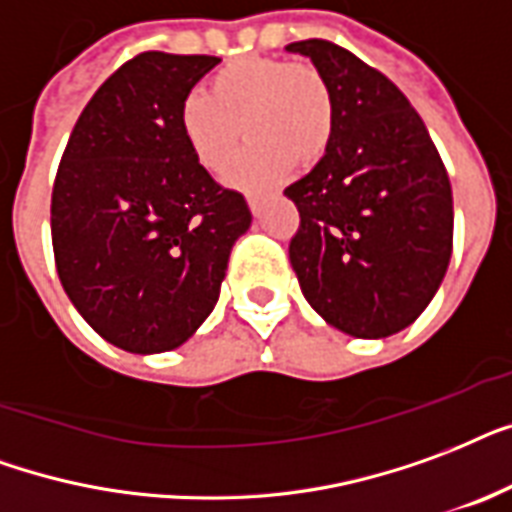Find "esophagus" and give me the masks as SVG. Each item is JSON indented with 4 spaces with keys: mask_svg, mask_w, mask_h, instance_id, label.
<instances>
[{
    "mask_svg": "<svg viewBox=\"0 0 512 512\" xmlns=\"http://www.w3.org/2000/svg\"><path fill=\"white\" fill-rule=\"evenodd\" d=\"M248 208H251L256 216H259V213H261V197H259V194H248Z\"/></svg>",
    "mask_w": 512,
    "mask_h": 512,
    "instance_id": "obj_1",
    "label": "esophagus"
}]
</instances>
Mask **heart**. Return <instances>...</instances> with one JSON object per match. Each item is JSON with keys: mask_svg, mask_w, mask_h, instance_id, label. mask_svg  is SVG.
Returning a JSON list of instances; mask_svg holds the SVG:
<instances>
[{"mask_svg": "<svg viewBox=\"0 0 512 512\" xmlns=\"http://www.w3.org/2000/svg\"><path fill=\"white\" fill-rule=\"evenodd\" d=\"M178 125L200 168L221 173L245 138L253 144L229 168L237 186H269L323 160L334 138V93L312 63L243 55L208 79V95L189 93Z\"/></svg>", "mask_w": 512, "mask_h": 512, "instance_id": "obj_1", "label": "heart"}]
</instances>
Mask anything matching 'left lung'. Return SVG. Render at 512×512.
Here are the masks:
<instances>
[{
	"label": "left lung",
	"mask_w": 512,
	"mask_h": 512,
	"mask_svg": "<svg viewBox=\"0 0 512 512\" xmlns=\"http://www.w3.org/2000/svg\"><path fill=\"white\" fill-rule=\"evenodd\" d=\"M334 93L323 160L285 189L299 208L288 256L328 326L398 334L425 312L451 259V181L425 122L395 82L328 39H301Z\"/></svg>",
	"instance_id": "8db88e82"
}]
</instances>
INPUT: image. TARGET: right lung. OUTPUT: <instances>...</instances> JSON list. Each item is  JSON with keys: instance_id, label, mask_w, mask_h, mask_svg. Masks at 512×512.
I'll use <instances>...</instances> for the list:
<instances>
[{"instance_id": "right-lung-1", "label": "right lung", "mask_w": 512, "mask_h": 512, "mask_svg": "<svg viewBox=\"0 0 512 512\" xmlns=\"http://www.w3.org/2000/svg\"><path fill=\"white\" fill-rule=\"evenodd\" d=\"M216 55L138 53L71 130L50 202L55 269L95 334L120 350H173L219 301L248 202L197 165L178 125Z\"/></svg>"}]
</instances>
